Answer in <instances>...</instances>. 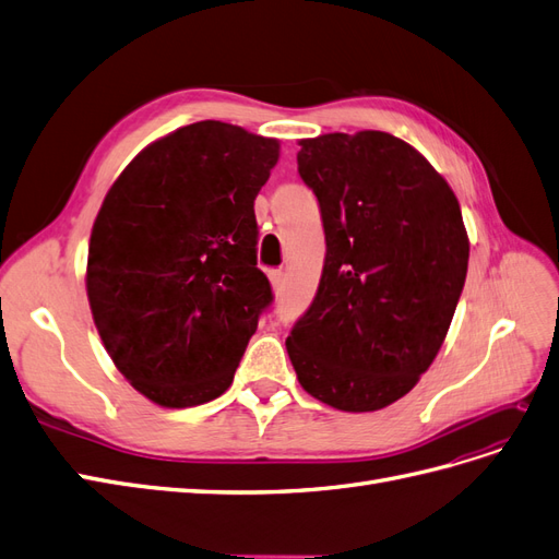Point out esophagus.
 I'll list each match as a JSON object with an SVG mask.
<instances>
[{"label":"esophagus","instance_id":"obj_1","mask_svg":"<svg viewBox=\"0 0 559 559\" xmlns=\"http://www.w3.org/2000/svg\"><path fill=\"white\" fill-rule=\"evenodd\" d=\"M270 284H273V292H275V294H282V292H284L286 277H284L282 270H273V273H270Z\"/></svg>","mask_w":559,"mask_h":559}]
</instances>
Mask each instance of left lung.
I'll list each match as a JSON object with an SVG mask.
<instances>
[{
	"label": "left lung",
	"mask_w": 559,
	"mask_h": 559,
	"mask_svg": "<svg viewBox=\"0 0 559 559\" xmlns=\"http://www.w3.org/2000/svg\"><path fill=\"white\" fill-rule=\"evenodd\" d=\"M298 146L326 261L286 352L310 396L373 413L408 394L445 341L468 267L460 200L389 132H329Z\"/></svg>",
	"instance_id": "obj_1"
}]
</instances>
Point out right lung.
<instances>
[{
  "label": "right lung",
  "mask_w": 559,
  "mask_h": 559,
  "mask_svg": "<svg viewBox=\"0 0 559 559\" xmlns=\"http://www.w3.org/2000/svg\"><path fill=\"white\" fill-rule=\"evenodd\" d=\"M280 140L200 121L151 142L107 191L91 230L86 294L121 376L163 408L233 382L270 306L257 267V200Z\"/></svg>",
  "instance_id": "add662e5"
}]
</instances>
